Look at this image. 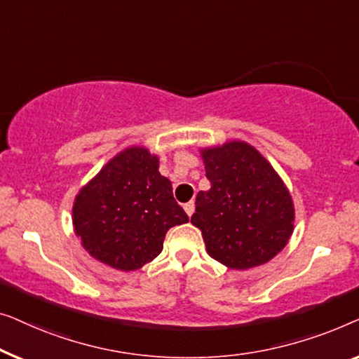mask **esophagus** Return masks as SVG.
<instances>
[{
  "instance_id": "34e87169",
  "label": "esophagus",
  "mask_w": 359,
  "mask_h": 359,
  "mask_svg": "<svg viewBox=\"0 0 359 359\" xmlns=\"http://www.w3.org/2000/svg\"><path fill=\"white\" fill-rule=\"evenodd\" d=\"M184 210H185V213L189 215V216L194 215V211H195V203H194V201H189V203H185L184 205Z\"/></svg>"
}]
</instances>
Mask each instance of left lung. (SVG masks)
<instances>
[{
    "label": "left lung",
    "mask_w": 359,
    "mask_h": 359,
    "mask_svg": "<svg viewBox=\"0 0 359 359\" xmlns=\"http://www.w3.org/2000/svg\"><path fill=\"white\" fill-rule=\"evenodd\" d=\"M210 190L198 191L191 224L210 257L234 270L266 264L287 244L294 206L264 156L244 141L201 151Z\"/></svg>",
    "instance_id": "obj_1"
}]
</instances>
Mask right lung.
I'll return each instance as SVG.
<instances>
[{
    "label": "right lung",
    "mask_w": 359,
    "mask_h": 359,
    "mask_svg": "<svg viewBox=\"0 0 359 359\" xmlns=\"http://www.w3.org/2000/svg\"><path fill=\"white\" fill-rule=\"evenodd\" d=\"M158 169L156 156L133 146L81 189L73 226L95 260L117 270H138L161 254L165 232L189 221L174 200L172 184Z\"/></svg>",
    "instance_id": "add662e5"
}]
</instances>
